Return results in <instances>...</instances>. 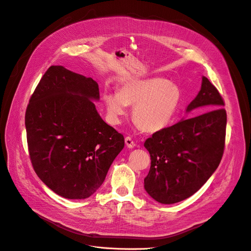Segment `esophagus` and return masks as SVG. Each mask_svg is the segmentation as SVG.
<instances>
[{"label": "esophagus", "instance_id": "esophagus-1", "mask_svg": "<svg viewBox=\"0 0 251 251\" xmlns=\"http://www.w3.org/2000/svg\"><path fill=\"white\" fill-rule=\"evenodd\" d=\"M125 144L128 148H134L135 147V142L133 141L130 137H126L125 138Z\"/></svg>", "mask_w": 251, "mask_h": 251}]
</instances>
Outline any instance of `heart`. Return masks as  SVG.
<instances>
[{
    "instance_id": "heart-1",
    "label": "heart",
    "mask_w": 251,
    "mask_h": 251,
    "mask_svg": "<svg viewBox=\"0 0 251 251\" xmlns=\"http://www.w3.org/2000/svg\"><path fill=\"white\" fill-rule=\"evenodd\" d=\"M181 94L175 83L161 77L127 81L118 94L106 93L104 104L111 124H120L127 115V106H133L132 120L148 133L168 126L180 104Z\"/></svg>"
}]
</instances>
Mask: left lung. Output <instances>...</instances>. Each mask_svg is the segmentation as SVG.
Instances as JSON below:
<instances>
[{"label": "left lung", "mask_w": 251, "mask_h": 251, "mask_svg": "<svg viewBox=\"0 0 251 251\" xmlns=\"http://www.w3.org/2000/svg\"><path fill=\"white\" fill-rule=\"evenodd\" d=\"M224 101L210 80L202 77L187 113L204 112L155 132L144 142L151 164L144 178L147 194L161 204L186 200L202 188L221 161L227 115ZM206 112H205L204 111Z\"/></svg>", "instance_id": "1"}]
</instances>
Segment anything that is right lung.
<instances>
[{
	"mask_svg": "<svg viewBox=\"0 0 251 251\" xmlns=\"http://www.w3.org/2000/svg\"><path fill=\"white\" fill-rule=\"evenodd\" d=\"M99 86L52 65L31 96L25 114L30 159L38 177L55 194L87 199L105 180L124 137L99 115Z\"/></svg>",
	"mask_w": 251,
	"mask_h": 251,
	"instance_id": "obj_1",
	"label": "right lung"
}]
</instances>
